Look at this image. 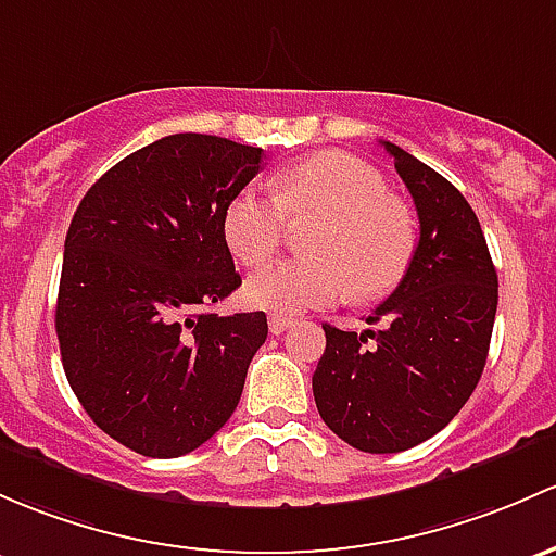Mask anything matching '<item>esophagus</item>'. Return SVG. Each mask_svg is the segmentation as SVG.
<instances>
[{
  "label": "esophagus",
  "mask_w": 556,
  "mask_h": 556,
  "mask_svg": "<svg viewBox=\"0 0 556 556\" xmlns=\"http://www.w3.org/2000/svg\"><path fill=\"white\" fill-rule=\"evenodd\" d=\"M293 325V319L282 317V314H271V317H268V330H271V336H282V332L290 330Z\"/></svg>",
  "instance_id": "esophagus-1"
}]
</instances>
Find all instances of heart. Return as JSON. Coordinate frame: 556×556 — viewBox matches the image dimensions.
I'll return each instance as SVG.
<instances>
[{
	"label": "heart",
	"mask_w": 556,
	"mask_h": 556,
	"mask_svg": "<svg viewBox=\"0 0 556 556\" xmlns=\"http://www.w3.org/2000/svg\"><path fill=\"white\" fill-rule=\"evenodd\" d=\"M317 224L312 258L263 268L244 285L253 306L274 314L323 308L343 293L370 301L400 285L416 253V218L389 194L383 175L343 151H319L285 167L277 194L242 189L224 210L226 244L244 266L271 261L288 226Z\"/></svg>",
	"instance_id": "1"
}]
</instances>
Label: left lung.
<instances>
[{
  "label": "left lung",
  "mask_w": 556,
  "mask_h": 556,
  "mask_svg": "<svg viewBox=\"0 0 556 556\" xmlns=\"http://www.w3.org/2000/svg\"><path fill=\"white\" fill-rule=\"evenodd\" d=\"M418 210L420 237L405 277L367 323L325 327L312 389L319 416L362 453H402L458 416L484 370L498 274L482 226L458 189L383 140Z\"/></svg>",
  "instance_id": "8db88e82"
}]
</instances>
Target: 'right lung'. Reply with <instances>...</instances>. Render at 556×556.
<instances>
[{
  "label": "right lung",
  "mask_w": 556,
  "mask_h": 556,
  "mask_svg": "<svg viewBox=\"0 0 556 556\" xmlns=\"http://www.w3.org/2000/svg\"><path fill=\"white\" fill-rule=\"evenodd\" d=\"M263 149L178 132L132 151L79 202L55 332L85 413L149 458L191 453L237 410L266 314L207 312L242 285L224 210Z\"/></svg>",
  "instance_id": "add662e5"
}]
</instances>
